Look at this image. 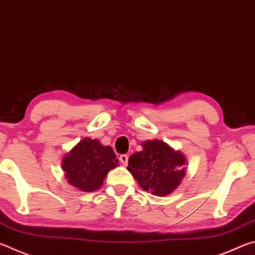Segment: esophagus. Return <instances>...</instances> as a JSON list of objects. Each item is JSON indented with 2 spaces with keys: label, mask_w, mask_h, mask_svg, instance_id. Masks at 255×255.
I'll return each mask as SVG.
<instances>
[{
  "label": "esophagus",
  "mask_w": 255,
  "mask_h": 255,
  "mask_svg": "<svg viewBox=\"0 0 255 255\" xmlns=\"http://www.w3.org/2000/svg\"><path fill=\"white\" fill-rule=\"evenodd\" d=\"M119 159H120V162L124 164V165H127V163H128V155H126V154L120 155Z\"/></svg>",
  "instance_id": "esophagus-1"
}]
</instances>
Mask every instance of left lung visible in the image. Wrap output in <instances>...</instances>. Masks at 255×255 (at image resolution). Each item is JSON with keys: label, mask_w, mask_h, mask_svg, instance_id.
Segmentation results:
<instances>
[{"label": "left lung", "mask_w": 255, "mask_h": 255, "mask_svg": "<svg viewBox=\"0 0 255 255\" xmlns=\"http://www.w3.org/2000/svg\"><path fill=\"white\" fill-rule=\"evenodd\" d=\"M143 150L128 159L127 170L138 184L155 196H167L179 187L185 175L184 155L162 140H146Z\"/></svg>", "instance_id": "8db88e82"}]
</instances>
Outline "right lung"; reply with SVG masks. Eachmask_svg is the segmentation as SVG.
<instances>
[{
  "instance_id": "add662e5",
  "label": "right lung",
  "mask_w": 255,
  "mask_h": 255,
  "mask_svg": "<svg viewBox=\"0 0 255 255\" xmlns=\"http://www.w3.org/2000/svg\"><path fill=\"white\" fill-rule=\"evenodd\" d=\"M118 163L110 146L86 137L63 157L62 169L71 185L91 192L101 187L108 172L118 166Z\"/></svg>"
}]
</instances>
